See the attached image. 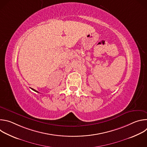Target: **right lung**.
I'll use <instances>...</instances> for the list:
<instances>
[{
  "mask_svg": "<svg viewBox=\"0 0 147 147\" xmlns=\"http://www.w3.org/2000/svg\"><path fill=\"white\" fill-rule=\"evenodd\" d=\"M31 89H32V90H33V91H35V92H38V93H39V92H38V91H36V90H34V89H33V88H31Z\"/></svg>",
  "mask_w": 147,
  "mask_h": 147,
  "instance_id": "obj_1",
  "label": "right lung"
}]
</instances>
